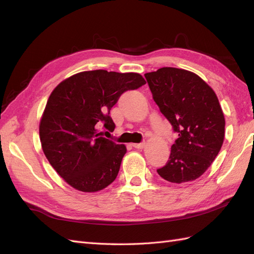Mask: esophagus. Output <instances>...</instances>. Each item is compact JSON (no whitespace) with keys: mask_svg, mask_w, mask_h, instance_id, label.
<instances>
[{"mask_svg":"<svg viewBox=\"0 0 254 254\" xmlns=\"http://www.w3.org/2000/svg\"><path fill=\"white\" fill-rule=\"evenodd\" d=\"M132 146L134 148H137V149H142L145 147V143H135V144H132Z\"/></svg>","mask_w":254,"mask_h":254,"instance_id":"1","label":"esophagus"}]
</instances>
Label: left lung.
<instances>
[{"instance_id":"1","label":"left lung","mask_w":254,"mask_h":254,"mask_svg":"<svg viewBox=\"0 0 254 254\" xmlns=\"http://www.w3.org/2000/svg\"><path fill=\"white\" fill-rule=\"evenodd\" d=\"M145 77L161 113L178 132L170 160L157 172L173 183L196 180L224 143L226 122L218 98L197 74L183 68L161 67Z\"/></svg>"}]
</instances>
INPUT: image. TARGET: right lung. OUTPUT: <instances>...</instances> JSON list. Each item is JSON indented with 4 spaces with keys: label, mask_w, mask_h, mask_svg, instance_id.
<instances>
[{
    "label": "right lung",
    "mask_w": 254,
    "mask_h": 254,
    "mask_svg": "<svg viewBox=\"0 0 254 254\" xmlns=\"http://www.w3.org/2000/svg\"><path fill=\"white\" fill-rule=\"evenodd\" d=\"M145 83L139 73L95 70L75 74L53 90L40 120V142L50 164L72 188L94 193L117 178L127 149L104 137L105 130L115 128L109 113L124 92Z\"/></svg>",
    "instance_id": "1"
}]
</instances>
